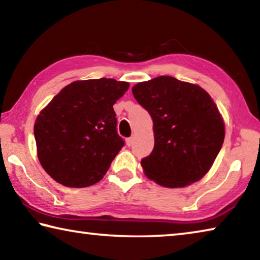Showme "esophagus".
<instances>
[{
    "instance_id": "1",
    "label": "esophagus",
    "mask_w": 260,
    "mask_h": 260,
    "mask_svg": "<svg viewBox=\"0 0 260 260\" xmlns=\"http://www.w3.org/2000/svg\"><path fill=\"white\" fill-rule=\"evenodd\" d=\"M134 140H135V136L134 135H132L131 138H128L126 140V144L128 147H131V146H133V143H134Z\"/></svg>"
}]
</instances>
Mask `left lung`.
Returning a JSON list of instances; mask_svg holds the SVG:
<instances>
[{"instance_id":"1","label":"left lung","mask_w":260,"mask_h":260,"mask_svg":"<svg viewBox=\"0 0 260 260\" xmlns=\"http://www.w3.org/2000/svg\"><path fill=\"white\" fill-rule=\"evenodd\" d=\"M150 113L155 146L141 160L147 177L167 188H182L209 172L225 139V124L200 86L161 76L132 88Z\"/></svg>"}]
</instances>
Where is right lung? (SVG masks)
<instances>
[{
	"label": "right lung",
	"mask_w": 260,
	"mask_h": 260,
	"mask_svg": "<svg viewBox=\"0 0 260 260\" xmlns=\"http://www.w3.org/2000/svg\"><path fill=\"white\" fill-rule=\"evenodd\" d=\"M128 87L107 78L74 81L40 112L34 124L38 158L55 181L83 188L103 178L125 144L113 104Z\"/></svg>",
	"instance_id": "right-lung-1"
}]
</instances>
